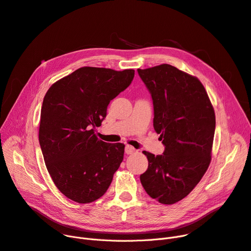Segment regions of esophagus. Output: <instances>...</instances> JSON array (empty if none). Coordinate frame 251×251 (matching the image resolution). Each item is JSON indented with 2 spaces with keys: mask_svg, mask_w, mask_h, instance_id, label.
Returning a JSON list of instances; mask_svg holds the SVG:
<instances>
[{
  "mask_svg": "<svg viewBox=\"0 0 251 251\" xmlns=\"http://www.w3.org/2000/svg\"><path fill=\"white\" fill-rule=\"evenodd\" d=\"M125 151H126V153H127V155H130V153L136 151V149H134V148L131 147V146L126 145V149H125Z\"/></svg>",
  "mask_w": 251,
  "mask_h": 251,
  "instance_id": "34e87169",
  "label": "esophagus"
}]
</instances>
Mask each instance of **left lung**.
<instances>
[{
    "mask_svg": "<svg viewBox=\"0 0 251 251\" xmlns=\"http://www.w3.org/2000/svg\"><path fill=\"white\" fill-rule=\"evenodd\" d=\"M151 93L153 128L165 151L155 156L144 151L147 171L141 183L152 199L174 204L195 188L207 171L215 132V113L198 78L162 64L138 69Z\"/></svg>",
    "mask_w": 251,
    "mask_h": 251,
    "instance_id": "8db88e82",
    "label": "left lung"
}]
</instances>
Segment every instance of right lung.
<instances>
[{"mask_svg": "<svg viewBox=\"0 0 251 251\" xmlns=\"http://www.w3.org/2000/svg\"><path fill=\"white\" fill-rule=\"evenodd\" d=\"M133 69L81 67L47 91L39 143L49 174L59 191L77 203H90L107 191L124 159L125 145L95 136L110 100L126 89Z\"/></svg>", "mask_w": 251, "mask_h": 251, "instance_id": "add662e5", "label": "right lung"}]
</instances>
